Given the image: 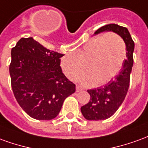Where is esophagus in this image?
Listing matches in <instances>:
<instances>
[{"instance_id":"esophagus-1","label":"esophagus","mask_w":148,"mask_h":148,"mask_svg":"<svg viewBox=\"0 0 148 148\" xmlns=\"http://www.w3.org/2000/svg\"><path fill=\"white\" fill-rule=\"evenodd\" d=\"M84 89L80 86H76V92H80L82 90H83Z\"/></svg>"}]
</instances>
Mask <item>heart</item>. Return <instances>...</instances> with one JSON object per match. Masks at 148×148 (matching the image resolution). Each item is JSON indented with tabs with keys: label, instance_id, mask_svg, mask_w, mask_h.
<instances>
[{
	"label": "heart",
	"instance_id": "1",
	"mask_svg": "<svg viewBox=\"0 0 148 148\" xmlns=\"http://www.w3.org/2000/svg\"><path fill=\"white\" fill-rule=\"evenodd\" d=\"M126 44L115 32H108L89 39L76 54L69 53L62 57L61 66L71 80L88 71L78 78L86 86L104 85L121 71L126 58Z\"/></svg>",
	"mask_w": 148,
	"mask_h": 148
}]
</instances>
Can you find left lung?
I'll use <instances>...</instances> for the list:
<instances>
[{"instance_id":"1","label":"left lung","mask_w":148,"mask_h":148,"mask_svg":"<svg viewBox=\"0 0 148 148\" xmlns=\"http://www.w3.org/2000/svg\"><path fill=\"white\" fill-rule=\"evenodd\" d=\"M109 31L118 34L124 40L127 50L126 59L119 74L109 83L94 90H87L90 100L86 105L81 107V112L84 117L89 121H102L112 116L124 101L129 87L135 43L127 28L118 24L105 25L97 29L94 34Z\"/></svg>"}]
</instances>
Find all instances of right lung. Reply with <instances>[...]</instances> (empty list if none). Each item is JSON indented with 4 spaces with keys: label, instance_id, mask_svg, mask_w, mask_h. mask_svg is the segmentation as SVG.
<instances>
[{
    "label": "right lung",
    "instance_id": "add662e5",
    "mask_svg": "<svg viewBox=\"0 0 148 148\" xmlns=\"http://www.w3.org/2000/svg\"><path fill=\"white\" fill-rule=\"evenodd\" d=\"M9 66L12 89L31 117L49 121L61 110L64 100L75 92V85L62 73V54L50 51L32 37L21 38L12 48Z\"/></svg>",
    "mask_w": 148,
    "mask_h": 148
}]
</instances>
